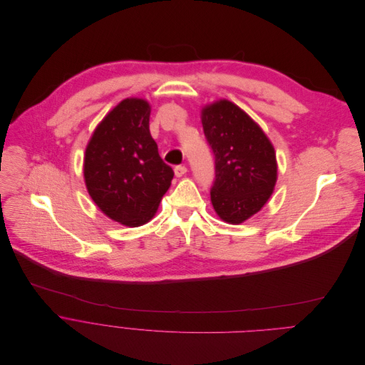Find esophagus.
Segmentation results:
<instances>
[{"instance_id":"34e87169","label":"esophagus","mask_w":365,"mask_h":365,"mask_svg":"<svg viewBox=\"0 0 365 365\" xmlns=\"http://www.w3.org/2000/svg\"><path fill=\"white\" fill-rule=\"evenodd\" d=\"M174 173H175L177 177H182V175L187 173V167H185V165H177V167L174 168Z\"/></svg>"}]
</instances>
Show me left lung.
<instances>
[{
	"label": "left lung",
	"instance_id": "8db88e82",
	"mask_svg": "<svg viewBox=\"0 0 365 365\" xmlns=\"http://www.w3.org/2000/svg\"><path fill=\"white\" fill-rule=\"evenodd\" d=\"M201 122L214 154L212 207L222 220L240 225L273 192L277 178L273 145L245 110L226 99L205 106Z\"/></svg>",
	"mask_w": 365,
	"mask_h": 365
}]
</instances>
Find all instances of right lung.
<instances>
[{
	"label": "right lung",
	"mask_w": 365,
	"mask_h": 365,
	"mask_svg": "<svg viewBox=\"0 0 365 365\" xmlns=\"http://www.w3.org/2000/svg\"><path fill=\"white\" fill-rule=\"evenodd\" d=\"M150 113L147 101H122L98 125L85 154L92 200L112 220L129 227L151 220L174 177L151 136Z\"/></svg>",
	"instance_id": "obj_1"
}]
</instances>
